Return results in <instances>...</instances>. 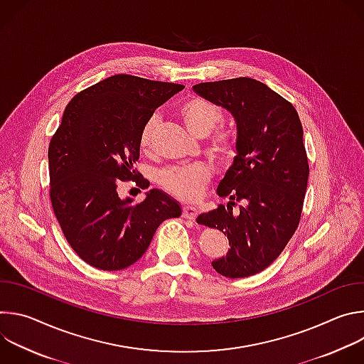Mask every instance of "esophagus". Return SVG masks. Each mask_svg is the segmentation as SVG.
<instances>
[{"label":"esophagus","instance_id":"34e87169","mask_svg":"<svg viewBox=\"0 0 364 364\" xmlns=\"http://www.w3.org/2000/svg\"><path fill=\"white\" fill-rule=\"evenodd\" d=\"M183 218L188 220H194L197 218V210L193 205H184L183 207Z\"/></svg>","mask_w":364,"mask_h":364}]
</instances>
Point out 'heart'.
<instances>
[{
  "label": "heart",
  "instance_id": "1",
  "mask_svg": "<svg viewBox=\"0 0 364 364\" xmlns=\"http://www.w3.org/2000/svg\"><path fill=\"white\" fill-rule=\"evenodd\" d=\"M178 115L186 128L196 136L210 134L223 119V111L215 102L203 96H190L178 105ZM159 118L149 117L139 132V148L148 152L152 136L157 128ZM210 148L220 159L229 160L236 152V134L230 128L218 129L209 141ZM210 178V170L203 164H190L184 167H173L160 173L161 186L181 200H196L201 196L207 181Z\"/></svg>",
  "mask_w": 364,
  "mask_h": 364
}]
</instances>
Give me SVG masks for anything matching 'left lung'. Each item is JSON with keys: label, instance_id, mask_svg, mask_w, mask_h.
<instances>
[{"label": "left lung", "instance_id": "left-lung-1", "mask_svg": "<svg viewBox=\"0 0 364 364\" xmlns=\"http://www.w3.org/2000/svg\"><path fill=\"white\" fill-rule=\"evenodd\" d=\"M193 89L228 109L237 128V155L218 187L230 201L197 223L228 235L230 249L212 267L228 278L250 277L275 261L299 225L309 174L302 125L291 102L250 77Z\"/></svg>", "mask_w": 364, "mask_h": 364}]
</instances>
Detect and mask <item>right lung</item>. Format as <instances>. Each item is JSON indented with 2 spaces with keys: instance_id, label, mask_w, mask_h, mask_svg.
Instances as JSON below:
<instances>
[{
  "instance_id": "1",
  "label": "right lung",
  "mask_w": 364,
  "mask_h": 364,
  "mask_svg": "<svg viewBox=\"0 0 364 364\" xmlns=\"http://www.w3.org/2000/svg\"><path fill=\"white\" fill-rule=\"evenodd\" d=\"M183 85L115 75L68 103L48 145L50 200L72 249L86 264L119 271L135 264L157 228L181 216L180 204L159 188L141 203L119 198L121 181H149L134 170L139 132L154 111Z\"/></svg>"
}]
</instances>
